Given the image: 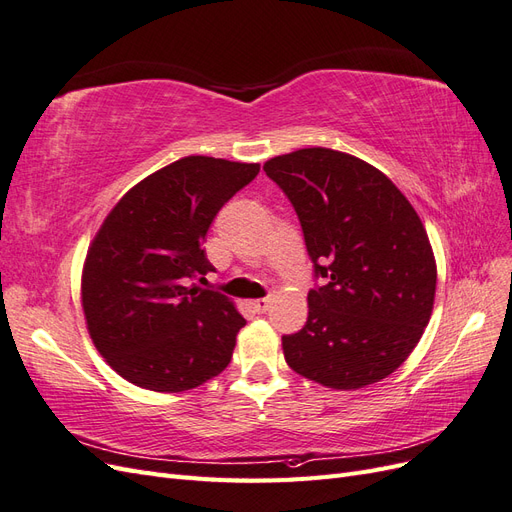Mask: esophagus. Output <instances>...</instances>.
<instances>
[{
  "instance_id": "34e87169",
  "label": "esophagus",
  "mask_w": 512,
  "mask_h": 512,
  "mask_svg": "<svg viewBox=\"0 0 512 512\" xmlns=\"http://www.w3.org/2000/svg\"><path fill=\"white\" fill-rule=\"evenodd\" d=\"M252 305H254V309H256L258 314H265L267 309L271 307V297H265V299H256Z\"/></svg>"
}]
</instances>
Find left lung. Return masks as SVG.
Wrapping results in <instances>:
<instances>
[{
    "mask_svg": "<svg viewBox=\"0 0 512 512\" xmlns=\"http://www.w3.org/2000/svg\"><path fill=\"white\" fill-rule=\"evenodd\" d=\"M265 173L299 215L314 277L309 314L284 335L286 363L329 389H363L404 363L436 297L425 226L395 183L342 151L277 156Z\"/></svg>",
    "mask_w": 512,
    "mask_h": 512,
    "instance_id": "1",
    "label": "left lung"
}]
</instances>
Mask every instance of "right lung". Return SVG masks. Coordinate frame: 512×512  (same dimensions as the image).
Returning <instances> with one entry per match:
<instances>
[{"label":"right lung","instance_id":"1","mask_svg":"<svg viewBox=\"0 0 512 512\" xmlns=\"http://www.w3.org/2000/svg\"><path fill=\"white\" fill-rule=\"evenodd\" d=\"M260 164L188 156L123 196L91 241L81 299L91 339L121 378L179 393L218 376L245 318L218 290L203 243L218 211Z\"/></svg>","mask_w":512,"mask_h":512}]
</instances>
